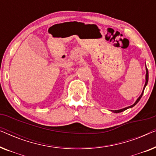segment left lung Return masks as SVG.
Segmentation results:
<instances>
[{
  "label": "left lung",
  "instance_id": "1",
  "mask_svg": "<svg viewBox=\"0 0 156 156\" xmlns=\"http://www.w3.org/2000/svg\"><path fill=\"white\" fill-rule=\"evenodd\" d=\"M148 69H147L146 68V83H145V86H144V91H143V92H142V94H141V95L139 97H138V99L136 100V101L135 102V103H134L133 105H131V106H128V107H126V108H122V109H119V110H115V111H113V112H114V113H120V112H123V111H125V110H126L127 108H131V107H133V106H134L136 105V104L138 103V101H140V98L142 97V96H143V94H144V89H145V87H146V86L147 85V84H148Z\"/></svg>",
  "mask_w": 156,
  "mask_h": 156
}]
</instances>
